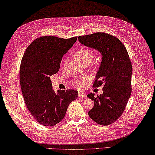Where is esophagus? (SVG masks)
Listing matches in <instances>:
<instances>
[{
	"label": "esophagus",
	"mask_w": 155,
	"mask_h": 155,
	"mask_svg": "<svg viewBox=\"0 0 155 155\" xmlns=\"http://www.w3.org/2000/svg\"><path fill=\"white\" fill-rule=\"evenodd\" d=\"M79 97L80 98H86L87 97V96H86V95L85 94H84V93H79Z\"/></svg>",
	"instance_id": "34e87169"
}]
</instances>
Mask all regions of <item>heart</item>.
<instances>
[{"label":"heart","mask_w":155,"mask_h":155,"mask_svg":"<svg viewBox=\"0 0 155 155\" xmlns=\"http://www.w3.org/2000/svg\"><path fill=\"white\" fill-rule=\"evenodd\" d=\"M94 55V52L91 48H81L79 49L78 51L75 52L74 54L75 58L78 61L81 62V64H84L86 62H91L93 59ZM87 81V79L84 78L82 80L79 81L77 82V84L79 87H82L84 85V84Z\"/></svg>","instance_id":"1"}]
</instances>
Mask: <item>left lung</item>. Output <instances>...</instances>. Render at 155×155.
<instances>
[{
	"instance_id": "left-lung-1",
	"label": "left lung",
	"mask_w": 155,
	"mask_h": 155,
	"mask_svg": "<svg viewBox=\"0 0 155 155\" xmlns=\"http://www.w3.org/2000/svg\"><path fill=\"white\" fill-rule=\"evenodd\" d=\"M78 40L99 51L103 56L93 86L98 87L103 84V93L96 96L88 94L87 97L94 102L88 114L100 125H109L122 115L131 95L132 66L129 55L121 41L106 33L80 36Z\"/></svg>"
}]
</instances>
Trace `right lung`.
<instances>
[{
    "label": "right lung",
    "instance_id": "add662e5",
    "mask_svg": "<svg viewBox=\"0 0 155 155\" xmlns=\"http://www.w3.org/2000/svg\"><path fill=\"white\" fill-rule=\"evenodd\" d=\"M78 37L70 39L43 36L26 49L20 68L21 89L25 103L39 124L52 126L64 118L71 102L77 99L74 89H52L51 77L60 69L62 58L72 47Z\"/></svg>",
    "mask_w": 155,
    "mask_h": 155
}]
</instances>
